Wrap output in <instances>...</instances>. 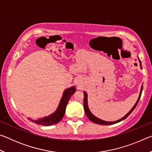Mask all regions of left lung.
Returning <instances> with one entry per match:
<instances>
[{
    "label": "left lung",
    "mask_w": 152,
    "mask_h": 152,
    "mask_svg": "<svg viewBox=\"0 0 152 152\" xmlns=\"http://www.w3.org/2000/svg\"><path fill=\"white\" fill-rule=\"evenodd\" d=\"M139 61H140V66H141V62L140 59H139ZM142 90H143V86H141V91H140V96H139L137 102H136V103L135 104L134 106L133 107V108L132 109H131V110L129 112L127 115H125L124 117H123V118H121V119L118 120V121H111V122H108V121H102L101 119H99V118H97L96 117H95L94 115L92 114V113L90 111V110L88 109V100H87V93L86 92H84V111H85V113H86V115L87 116V117L88 118V119L91 121L92 122H93L94 123H96V124H99V125H113V124H115V123H119L120 121H121L125 119L126 118H127L129 115L131 113H132L133 112V110L135 109V108L136 107V106H137V104L138 103L139 101H140V97H141V92H142Z\"/></svg>",
    "instance_id": "left-lung-1"
}]
</instances>
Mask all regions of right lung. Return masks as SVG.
<instances>
[{"instance_id":"1","label":"right lung","mask_w":152,"mask_h":152,"mask_svg":"<svg viewBox=\"0 0 152 152\" xmlns=\"http://www.w3.org/2000/svg\"><path fill=\"white\" fill-rule=\"evenodd\" d=\"M76 92V88L74 86L70 87V88L66 89L64 92L63 96L61 97V99L59 104L58 108L56 110L55 113L48 117H43V119H39L38 120H32L30 118H28V119L31 121L34 122L37 125H42L43 126H50L56 124L58 122H60L62 119L64 113H65L66 107L67 104L70 100V97L74 92Z\"/></svg>"}]
</instances>
